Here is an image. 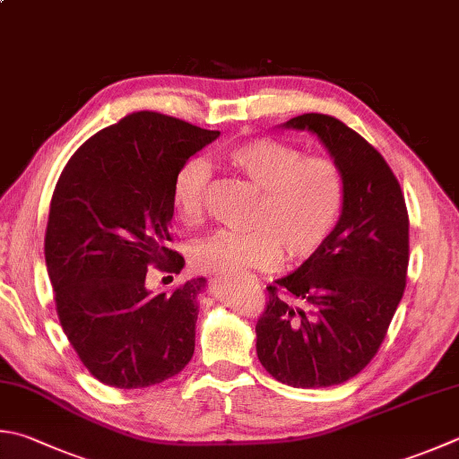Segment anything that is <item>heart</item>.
<instances>
[{"instance_id":"b5f03b06","label":"heart","mask_w":459,"mask_h":459,"mask_svg":"<svg viewBox=\"0 0 459 459\" xmlns=\"http://www.w3.org/2000/svg\"><path fill=\"white\" fill-rule=\"evenodd\" d=\"M230 166L262 189L249 226L218 231L192 247L200 272L244 275L267 272L280 264L306 262L332 239L343 215L348 184L340 163L330 155H306L272 137L241 142L223 153ZM210 184V166L200 158L178 169L171 204L184 223L202 221Z\"/></svg>"}]
</instances>
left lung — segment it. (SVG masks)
I'll return each instance as SVG.
<instances>
[{
    "instance_id": "1",
    "label": "left lung",
    "mask_w": 459,
    "mask_h": 459,
    "mask_svg": "<svg viewBox=\"0 0 459 459\" xmlns=\"http://www.w3.org/2000/svg\"><path fill=\"white\" fill-rule=\"evenodd\" d=\"M283 126L324 142L348 197L322 252L267 288L255 348L278 382L330 387L358 376L385 340L408 278V207L384 155L337 117L304 114Z\"/></svg>"
}]
</instances>
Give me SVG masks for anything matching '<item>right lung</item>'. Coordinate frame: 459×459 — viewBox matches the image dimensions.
I'll list each match as a JSON object with an SVG mask.
<instances>
[{
  "label": "right lung",
  "mask_w": 459,
  "mask_h": 459,
  "mask_svg": "<svg viewBox=\"0 0 459 459\" xmlns=\"http://www.w3.org/2000/svg\"><path fill=\"white\" fill-rule=\"evenodd\" d=\"M220 132L135 111L77 150L51 195L46 264L59 324L101 384L135 390L166 382L194 356L197 293L189 280L152 296L150 267L179 273L169 249L178 169Z\"/></svg>",
  "instance_id": "right-lung-1"
}]
</instances>
